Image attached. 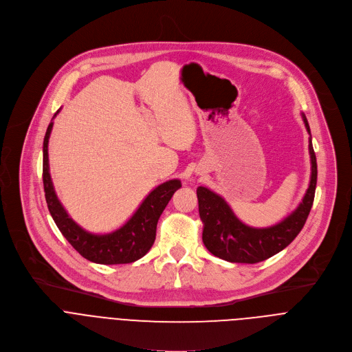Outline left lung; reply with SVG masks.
Masks as SVG:
<instances>
[{
    "instance_id": "left-lung-1",
    "label": "left lung",
    "mask_w": 352,
    "mask_h": 352,
    "mask_svg": "<svg viewBox=\"0 0 352 352\" xmlns=\"http://www.w3.org/2000/svg\"><path fill=\"white\" fill-rule=\"evenodd\" d=\"M302 120L311 135L305 114H302ZM309 155L312 164L311 182L302 202L283 221L267 228H254L243 224L220 195L205 186H199L196 195L199 216L204 223L202 239L209 252L231 263L252 265L266 261L287 248L305 226L314 205L318 164L312 138H309Z\"/></svg>"
}]
</instances>
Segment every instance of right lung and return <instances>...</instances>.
<instances>
[{"instance_id": "obj_1", "label": "right lung", "mask_w": 352, "mask_h": 352, "mask_svg": "<svg viewBox=\"0 0 352 352\" xmlns=\"http://www.w3.org/2000/svg\"><path fill=\"white\" fill-rule=\"evenodd\" d=\"M58 113L60 110L54 117ZM53 124L50 122L43 142V185L50 214L58 230L85 259L93 263L124 265L143 258L155 243L157 221L174 192L181 188V181L170 179L155 188L118 230L109 234H91L69 217L56 195L48 167V139Z\"/></svg>"}]
</instances>
